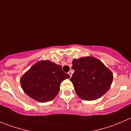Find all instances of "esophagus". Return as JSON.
<instances>
[{
    "mask_svg": "<svg viewBox=\"0 0 131 131\" xmlns=\"http://www.w3.org/2000/svg\"><path fill=\"white\" fill-rule=\"evenodd\" d=\"M68 75H69L70 76V77H72V73H72V71H70V72H68Z\"/></svg>",
    "mask_w": 131,
    "mask_h": 131,
    "instance_id": "esophagus-1",
    "label": "esophagus"
}]
</instances>
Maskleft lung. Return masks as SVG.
<instances>
[{"mask_svg":"<svg viewBox=\"0 0 131 131\" xmlns=\"http://www.w3.org/2000/svg\"><path fill=\"white\" fill-rule=\"evenodd\" d=\"M72 68L75 72L70 79L77 94L82 100L98 99L109 90L113 73L105 64L92 56L74 59Z\"/></svg>","mask_w":131,"mask_h":131,"instance_id":"left-lung-1","label":"left lung"}]
</instances>
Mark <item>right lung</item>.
I'll return each mask as SVG.
<instances>
[{
    "label": "right lung",
    "instance_id": "add662e5",
    "mask_svg": "<svg viewBox=\"0 0 131 131\" xmlns=\"http://www.w3.org/2000/svg\"><path fill=\"white\" fill-rule=\"evenodd\" d=\"M70 78L61 65L49 60L40 61L33 65L20 79L22 89L28 96L39 102L53 100L59 92V85Z\"/></svg>",
    "mask_w": 131,
    "mask_h": 131
}]
</instances>
